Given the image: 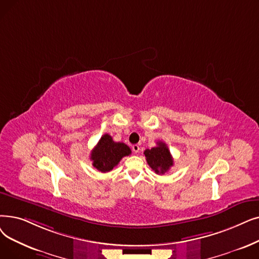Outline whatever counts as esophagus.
Returning <instances> with one entry per match:
<instances>
[{
    "instance_id": "34e87169",
    "label": "esophagus",
    "mask_w": 259,
    "mask_h": 259,
    "mask_svg": "<svg viewBox=\"0 0 259 259\" xmlns=\"http://www.w3.org/2000/svg\"><path fill=\"white\" fill-rule=\"evenodd\" d=\"M132 150L134 153H139L140 152V146L139 145H133L132 146Z\"/></svg>"
}]
</instances>
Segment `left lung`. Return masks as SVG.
Listing matches in <instances>:
<instances>
[{"instance_id": "1", "label": "left lung", "mask_w": 259, "mask_h": 259, "mask_svg": "<svg viewBox=\"0 0 259 259\" xmlns=\"http://www.w3.org/2000/svg\"><path fill=\"white\" fill-rule=\"evenodd\" d=\"M156 145L157 146L151 149H146L144 154L148 165L152 168L154 172L157 175H164L174 166V159L164 142L159 141Z\"/></svg>"}]
</instances>
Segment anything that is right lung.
Masks as SVG:
<instances>
[{
  "instance_id": "right-lung-1",
  "label": "right lung",
  "mask_w": 259,
  "mask_h": 259,
  "mask_svg": "<svg viewBox=\"0 0 259 259\" xmlns=\"http://www.w3.org/2000/svg\"><path fill=\"white\" fill-rule=\"evenodd\" d=\"M131 154L126 144L116 143L109 134H104L91 152L90 159L98 171L108 172L119 163L123 156Z\"/></svg>"
}]
</instances>
